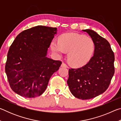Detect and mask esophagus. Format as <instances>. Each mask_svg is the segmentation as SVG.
I'll use <instances>...</instances> for the list:
<instances>
[{
    "label": "esophagus",
    "mask_w": 121,
    "mask_h": 121,
    "mask_svg": "<svg viewBox=\"0 0 121 121\" xmlns=\"http://www.w3.org/2000/svg\"><path fill=\"white\" fill-rule=\"evenodd\" d=\"M61 67H65V68H68V66H67V65L65 64V63H62V65H61Z\"/></svg>",
    "instance_id": "esophagus-1"
}]
</instances>
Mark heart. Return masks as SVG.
<instances>
[{"instance_id": "b5f03b06", "label": "heart", "mask_w": 121, "mask_h": 121, "mask_svg": "<svg viewBox=\"0 0 121 121\" xmlns=\"http://www.w3.org/2000/svg\"><path fill=\"white\" fill-rule=\"evenodd\" d=\"M53 52L61 54L69 52L68 61L69 64L74 67H80L90 61L95 51V43L89 37L76 33L62 35L59 42L53 40L51 45Z\"/></svg>"}]
</instances>
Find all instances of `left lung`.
Segmentation results:
<instances>
[{
    "label": "left lung",
    "instance_id": "obj_1",
    "mask_svg": "<svg viewBox=\"0 0 121 121\" xmlns=\"http://www.w3.org/2000/svg\"><path fill=\"white\" fill-rule=\"evenodd\" d=\"M95 43V51L87 64L79 68L69 69L67 84L72 95L88 100L103 93L114 74V52L108 41L91 29L83 30Z\"/></svg>",
    "mask_w": 121,
    "mask_h": 121
}]
</instances>
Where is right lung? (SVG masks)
Segmentation results:
<instances>
[{
    "mask_svg": "<svg viewBox=\"0 0 121 121\" xmlns=\"http://www.w3.org/2000/svg\"><path fill=\"white\" fill-rule=\"evenodd\" d=\"M57 28L38 26L16 36L7 53L5 72L10 86L17 95L35 98L43 93L51 77L62 62L46 56Z\"/></svg>",
    "mask_w": 121,
    "mask_h": 121,
    "instance_id": "right-lung-1",
    "label": "right lung"
}]
</instances>
